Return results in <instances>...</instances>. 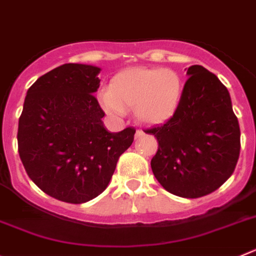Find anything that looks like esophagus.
<instances>
[{
    "label": "esophagus",
    "instance_id": "esophagus-1",
    "mask_svg": "<svg viewBox=\"0 0 256 256\" xmlns=\"http://www.w3.org/2000/svg\"><path fill=\"white\" fill-rule=\"evenodd\" d=\"M144 136V130H137V132H136L134 134V138L136 140H140V138H142Z\"/></svg>",
    "mask_w": 256,
    "mask_h": 256
}]
</instances>
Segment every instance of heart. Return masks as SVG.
<instances>
[{
  "mask_svg": "<svg viewBox=\"0 0 256 256\" xmlns=\"http://www.w3.org/2000/svg\"><path fill=\"white\" fill-rule=\"evenodd\" d=\"M184 84L176 71L156 67H133L112 77L100 104L112 116L133 108L144 124H161L174 116L182 102Z\"/></svg>",
  "mask_w": 256,
  "mask_h": 256,
  "instance_id": "b5f03b06",
  "label": "heart"
}]
</instances>
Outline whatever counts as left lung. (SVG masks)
Instances as JSON below:
<instances>
[{
	"label": "left lung",
	"mask_w": 256,
	"mask_h": 256,
	"mask_svg": "<svg viewBox=\"0 0 256 256\" xmlns=\"http://www.w3.org/2000/svg\"><path fill=\"white\" fill-rule=\"evenodd\" d=\"M182 102L171 119L144 130L158 140L154 178L166 190L199 198L232 175L240 154V126L218 77L202 66L188 68Z\"/></svg>",
	"instance_id": "1"
}]
</instances>
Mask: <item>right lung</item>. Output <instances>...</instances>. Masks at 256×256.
Returning a JSON list of instances; mask_svg holds the SVG:
<instances>
[{
    "label": "right lung",
    "instance_id": "1",
    "mask_svg": "<svg viewBox=\"0 0 256 256\" xmlns=\"http://www.w3.org/2000/svg\"><path fill=\"white\" fill-rule=\"evenodd\" d=\"M96 66L66 63L30 86L18 119V154L30 179L58 200L80 204L102 194L134 128L112 133L95 94Z\"/></svg>",
    "mask_w": 256,
    "mask_h": 256
}]
</instances>
